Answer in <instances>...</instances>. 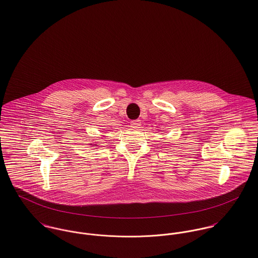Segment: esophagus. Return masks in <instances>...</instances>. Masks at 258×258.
<instances>
[{
	"mask_svg": "<svg viewBox=\"0 0 258 258\" xmlns=\"http://www.w3.org/2000/svg\"><path fill=\"white\" fill-rule=\"evenodd\" d=\"M142 124V121L140 119H135V120H132L131 121V125L132 127H135V128H139Z\"/></svg>",
	"mask_w": 258,
	"mask_h": 258,
	"instance_id": "34e87169",
	"label": "esophagus"
}]
</instances>
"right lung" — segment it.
<instances>
[{"instance_id":"add662e5","label":"right lung","mask_w":258,"mask_h":258,"mask_svg":"<svg viewBox=\"0 0 258 258\" xmlns=\"http://www.w3.org/2000/svg\"><path fill=\"white\" fill-rule=\"evenodd\" d=\"M93 145H99V144H93Z\"/></svg>"}]
</instances>
